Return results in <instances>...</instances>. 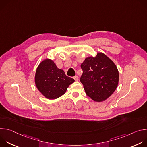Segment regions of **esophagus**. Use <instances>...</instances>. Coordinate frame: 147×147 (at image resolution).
Returning a JSON list of instances; mask_svg holds the SVG:
<instances>
[{
	"mask_svg": "<svg viewBox=\"0 0 147 147\" xmlns=\"http://www.w3.org/2000/svg\"><path fill=\"white\" fill-rule=\"evenodd\" d=\"M73 78L74 79V80H75L76 81H77L78 80V77L77 76H74V77H73Z\"/></svg>",
	"mask_w": 147,
	"mask_h": 147,
	"instance_id": "1",
	"label": "esophagus"
}]
</instances>
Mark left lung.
Segmentation results:
<instances>
[{
  "label": "left lung",
  "instance_id": "1",
  "mask_svg": "<svg viewBox=\"0 0 147 147\" xmlns=\"http://www.w3.org/2000/svg\"><path fill=\"white\" fill-rule=\"evenodd\" d=\"M80 81L86 94L95 102L107 99L116 90L119 71L113 61L102 52L85 59L81 65Z\"/></svg>",
  "mask_w": 147,
  "mask_h": 147
}]
</instances>
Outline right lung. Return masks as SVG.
Instances as JSON below:
<instances>
[{"label":"right lung","mask_w":147,"mask_h":147,"mask_svg":"<svg viewBox=\"0 0 147 147\" xmlns=\"http://www.w3.org/2000/svg\"><path fill=\"white\" fill-rule=\"evenodd\" d=\"M74 80L67 76L65 71L58 69L54 61L46 59L40 63L35 75V86L46 98L55 99L65 94Z\"/></svg>","instance_id":"obj_1"}]
</instances>
